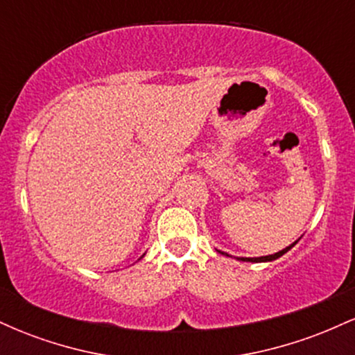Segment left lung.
<instances>
[{
	"instance_id": "1",
	"label": "left lung",
	"mask_w": 355,
	"mask_h": 355,
	"mask_svg": "<svg viewBox=\"0 0 355 355\" xmlns=\"http://www.w3.org/2000/svg\"><path fill=\"white\" fill-rule=\"evenodd\" d=\"M297 242H299V240H295L294 243H291V245H288V247H285V248H282V250L275 252V254H272V255H266V257H237V260H242V262H255V263H259V262H272V260L279 259V257H282L284 254H287V252L291 250V248L294 247ZM217 252H220V250H217ZM220 254L227 255V257H232L229 254H225V252H220Z\"/></svg>"
}]
</instances>
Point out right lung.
Masks as SVG:
<instances>
[{"instance_id": "add662e5", "label": "right lung", "mask_w": 355, "mask_h": 355, "mask_svg": "<svg viewBox=\"0 0 355 355\" xmlns=\"http://www.w3.org/2000/svg\"><path fill=\"white\" fill-rule=\"evenodd\" d=\"M144 255H145V254H144ZM144 255H141V257H144ZM141 257H140V259H141Z\"/></svg>"}]
</instances>
